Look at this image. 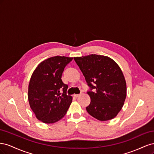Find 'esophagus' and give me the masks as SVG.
<instances>
[{
    "instance_id": "34e87169",
    "label": "esophagus",
    "mask_w": 154,
    "mask_h": 154,
    "mask_svg": "<svg viewBox=\"0 0 154 154\" xmlns=\"http://www.w3.org/2000/svg\"><path fill=\"white\" fill-rule=\"evenodd\" d=\"M80 96V94H74L73 95V96L74 97H79Z\"/></svg>"
}]
</instances>
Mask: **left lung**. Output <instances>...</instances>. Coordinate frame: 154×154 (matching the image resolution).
Returning <instances> with one entry per match:
<instances>
[{
	"mask_svg": "<svg viewBox=\"0 0 154 154\" xmlns=\"http://www.w3.org/2000/svg\"><path fill=\"white\" fill-rule=\"evenodd\" d=\"M91 91L87 112L101 122L114 118L127 96V84L122 69L114 60L103 55L74 57ZM94 90L92 91L91 89Z\"/></svg>",
	"mask_w": 154,
	"mask_h": 154,
	"instance_id": "8db88e82",
	"label": "left lung"
}]
</instances>
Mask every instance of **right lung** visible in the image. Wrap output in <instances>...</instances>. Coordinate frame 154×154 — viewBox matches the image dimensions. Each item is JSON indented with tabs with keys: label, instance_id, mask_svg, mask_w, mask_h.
<instances>
[{
	"label": "right lung",
	"instance_id": "right-lung-1",
	"mask_svg": "<svg viewBox=\"0 0 154 154\" xmlns=\"http://www.w3.org/2000/svg\"><path fill=\"white\" fill-rule=\"evenodd\" d=\"M72 58L51 57L42 62L32 72L28 87V101L36 118L44 123H54L66 114L72 97L62 80L64 68ZM63 93L61 94L60 91Z\"/></svg>",
	"mask_w": 154,
	"mask_h": 154
}]
</instances>
